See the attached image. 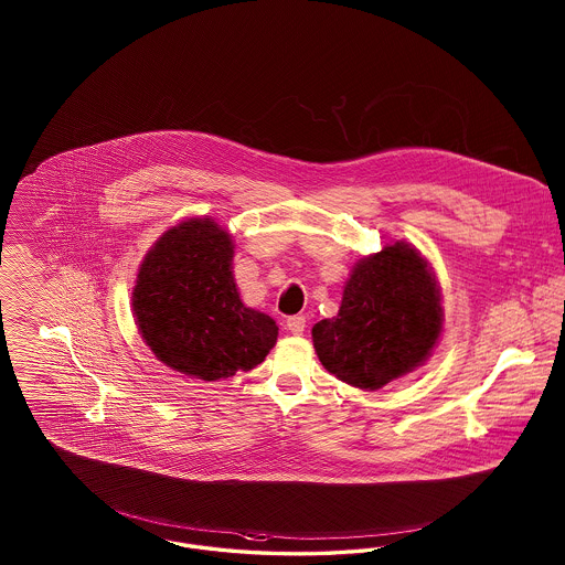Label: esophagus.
<instances>
[{"instance_id":"esophagus-1","label":"esophagus","mask_w":565,"mask_h":565,"mask_svg":"<svg viewBox=\"0 0 565 565\" xmlns=\"http://www.w3.org/2000/svg\"><path fill=\"white\" fill-rule=\"evenodd\" d=\"M286 326H288V330H290L292 334H302L305 328H307V320H305L302 316H292V318L286 320Z\"/></svg>"}]
</instances>
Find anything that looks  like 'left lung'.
Instances as JSON below:
<instances>
[{
	"mask_svg": "<svg viewBox=\"0 0 565 565\" xmlns=\"http://www.w3.org/2000/svg\"><path fill=\"white\" fill-rule=\"evenodd\" d=\"M443 330L440 288L428 260L396 242L358 260L337 318L311 330L330 375L379 390L422 366Z\"/></svg>",
	"mask_w": 565,
	"mask_h": 565,
	"instance_id": "obj_1",
	"label": "left lung"
}]
</instances>
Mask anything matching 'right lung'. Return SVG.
I'll return each mask as SVG.
<instances>
[{
    "instance_id": "add662e5",
    "label": "right lung",
    "mask_w": 565,
    "mask_h": 565,
    "mask_svg": "<svg viewBox=\"0 0 565 565\" xmlns=\"http://www.w3.org/2000/svg\"><path fill=\"white\" fill-rule=\"evenodd\" d=\"M231 265L233 239L212 217L169 228L139 265L135 322L169 369L217 381L252 371L277 343V323L243 305Z\"/></svg>"
}]
</instances>
